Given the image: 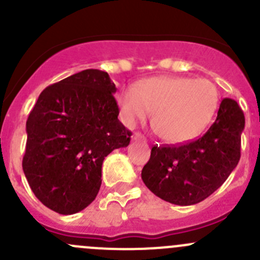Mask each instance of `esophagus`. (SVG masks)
Listing matches in <instances>:
<instances>
[{
    "mask_svg": "<svg viewBox=\"0 0 260 260\" xmlns=\"http://www.w3.org/2000/svg\"><path fill=\"white\" fill-rule=\"evenodd\" d=\"M132 141H142V142H146V138L141 133H133Z\"/></svg>",
    "mask_w": 260,
    "mask_h": 260,
    "instance_id": "obj_1",
    "label": "esophagus"
}]
</instances>
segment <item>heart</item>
<instances>
[{"instance_id":"b5f03b06","label":"heart","mask_w":260,"mask_h":260,"mask_svg":"<svg viewBox=\"0 0 260 260\" xmlns=\"http://www.w3.org/2000/svg\"><path fill=\"white\" fill-rule=\"evenodd\" d=\"M216 85L208 79L158 77L123 90L118 107L128 125L153 113L152 124L171 145L195 140L208 128L219 107Z\"/></svg>"}]
</instances>
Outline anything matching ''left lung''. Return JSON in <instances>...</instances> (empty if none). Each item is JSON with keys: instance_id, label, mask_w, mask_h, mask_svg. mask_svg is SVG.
<instances>
[{"instance_id": "1", "label": "left lung", "mask_w": 260, "mask_h": 260, "mask_svg": "<svg viewBox=\"0 0 260 260\" xmlns=\"http://www.w3.org/2000/svg\"><path fill=\"white\" fill-rule=\"evenodd\" d=\"M244 125L237 102L222 99L216 119L203 137L181 146L152 147L141 175L143 182L154 195L175 205L205 200L237 167Z\"/></svg>"}]
</instances>
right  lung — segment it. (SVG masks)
I'll use <instances>...</instances> for the list:
<instances>
[{
	"instance_id": "obj_1",
	"label": "right lung",
	"mask_w": 260,
	"mask_h": 260,
	"mask_svg": "<svg viewBox=\"0 0 260 260\" xmlns=\"http://www.w3.org/2000/svg\"><path fill=\"white\" fill-rule=\"evenodd\" d=\"M108 73L86 69L48 86L26 122L22 169L36 198L62 215L90 205L102 185V165L132 133L118 119Z\"/></svg>"
}]
</instances>
